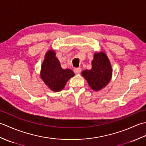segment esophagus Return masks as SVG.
<instances>
[{
	"label": "esophagus",
	"mask_w": 146,
	"mask_h": 146,
	"mask_svg": "<svg viewBox=\"0 0 146 146\" xmlns=\"http://www.w3.org/2000/svg\"><path fill=\"white\" fill-rule=\"evenodd\" d=\"M73 71L76 75H78V74L80 73V72H81L82 70H81V68H75Z\"/></svg>",
	"instance_id": "1"
}]
</instances>
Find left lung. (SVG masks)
Wrapping results in <instances>:
<instances>
[{"label": "left lung", "instance_id": "1", "mask_svg": "<svg viewBox=\"0 0 146 146\" xmlns=\"http://www.w3.org/2000/svg\"><path fill=\"white\" fill-rule=\"evenodd\" d=\"M92 66L91 70L82 71V75L92 90H100L110 82L112 75L111 66L107 54L102 51L95 53Z\"/></svg>", "mask_w": 146, "mask_h": 146}]
</instances>
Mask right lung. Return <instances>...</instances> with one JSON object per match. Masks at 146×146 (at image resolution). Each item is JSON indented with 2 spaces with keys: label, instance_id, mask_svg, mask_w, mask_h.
I'll return each instance as SVG.
<instances>
[{
  "label": "right lung",
  "instance_id": "1",
  "mask_svg": "<svg viewBox=\"0 0 146 146\" xmlns=\"http://www.w3.org/2000/svg\"><path fill=\"white\" fill-rule=\"evenodd\" d=\"M41 78L49 88L54 92H60L66 82L75 76L70 69L64 70L61 66L54 50L48 51L45 55L41 70Z\"/></svg>",
  "mask_w": 146,
  "mask_h": 146
}]
</instances>
